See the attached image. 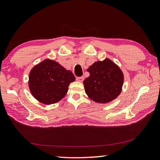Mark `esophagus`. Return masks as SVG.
Segmentation results:
<instances>
[{
	"label": "esophagus",
	"instance_id": "esophagus-1",
	"mask_svg": "<svg viewBox=\"0 0 160 160\" xmlns=\"http://www.w3.org/2000/svg\"><path fill=\"white\" fill-rule=\"evenodd\" d=\"M83 79H84L83 77H77L76 78V80L79 82H82L83 81Z\"/></svg>",
	"mask_w": 160,
	"mask_h": 160
}]
</instances>
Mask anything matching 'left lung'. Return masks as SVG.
I'll return each mask as SVG.
<instances>
[{
    "label": "left lung",
    "mask_w": 160,
    "mask_h": 160,
    "mask_svg": "<svg viewBox=\"0 0 160 160\" xmlns=\"http://www.w3.org/2000/svg\"><path fill=\"white\" fill-rule=\"evenodd\" d=\"M87 71L90 75L83 83L85 93L90 99L103 103L119 96L124 81L123 73L110 60L94 62Z\"/></svg>",
    "instance_id": "1"
}]
</instances>
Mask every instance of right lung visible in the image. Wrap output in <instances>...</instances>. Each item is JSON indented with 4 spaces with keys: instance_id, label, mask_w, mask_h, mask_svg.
I'll list each match as a JSON object with an SVG mask.
<instances>
[{
    "instance_id": "add662e5",
    "label": "right lung",
    "mask_w": 160,
    "mask_h": 160,
    "mask_svg": "<svg viewBox=\"0 0 160 160\" xmlns=\"http://www.w3.org/2000/svg\"><path fill=\"white\" fill-rule=\"evenodd\" d=\"M75 77L58 62L46 59L30 71L29 87L33 96L44 104H52L62 99L71 82Z\"/></svg>"
}]
</instances>
